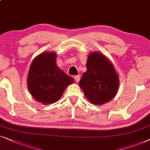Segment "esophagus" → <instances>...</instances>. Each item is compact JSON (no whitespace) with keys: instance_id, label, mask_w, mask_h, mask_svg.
I'll return each instance as SVG.
<instances>
[{"instance_id":"obj_1","label":"esophagus","mask_w":150,"mask_h":150,"mask_svg":"<svg viewBox=\"0 0 150 150\" xmlns=\"http://www.w3.org/2000/svg\"><path fill=\"white\" fill-rule=\"evenodd\" d=\"M75 81H76V82H79V80H80V75H76V76H75Z\"/></svg>"}]
</instances>
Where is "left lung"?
<instances>
[{"instance_id": "left-lung-1", "label": "left lung", "mask_w": 150, "mask_h": 150, "mask_svg": "<svg viewBox=\"0 0 150 150\" xmlns=\"http://www.w3.org/2000/svg\"><path fill=\"white\" fill-rule=\"evenodd\" d=\"M87 71L79 81L86 97L93 104L102 105L111 101L119 86V75L113 64L100 53H90L86 62Z\"/></svg>"}]
</instances>
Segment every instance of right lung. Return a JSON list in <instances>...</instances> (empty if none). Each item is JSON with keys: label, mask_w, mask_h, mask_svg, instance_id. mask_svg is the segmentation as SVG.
I'll return each mask as SVG.
<instances>
[{"label": "right lung", "mask_w": 150, "mask_h": 150, "mask_svg": "<svg viewBox=\"0 0 150 150\" xmlns=\"http://www.w3.org/2000/svg\"><path fill=\"white\" fill-rule=\"evenodd\" d=\"M56 53L46 51L33 59L27 76L28 89L35 101L48 105L56 102L74 79L57 67Z\"/></svg>", "instance_id": "add662e5"}]
</instances>
